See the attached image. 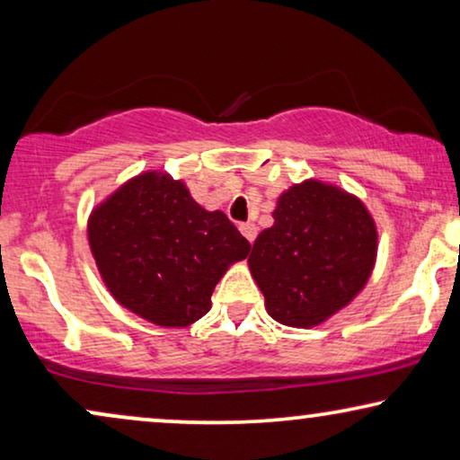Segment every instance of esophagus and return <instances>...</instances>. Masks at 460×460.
Wrapping results in <instances>:
<instances>
[{"mask_svg": "<svg viewBox=\"0 0 460 460\" xmlns=\"http://www.w3.org/2000/svg\"><path fill=\"white\" fill-rule=\"evenodd\" d=\"M238 228H241V234L247 238V241L253 244V241H255V236H257V228H255V224H241L238 226Z\"/></svg>", "mask_w": 460, "mask_h": 460, "instance_id": "esophagus-1", "label": "esophagus"}]
</instances>
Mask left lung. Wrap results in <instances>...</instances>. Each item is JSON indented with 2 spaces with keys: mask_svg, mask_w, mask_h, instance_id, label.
<instances>
[{
  "mask_svg": "<svg viewBox=\"0 0 460 460\" xmlns=\"http://www.w3.org/2000/svg\"><path fill=\"white\" fill-rule=\"evenodd\" d=\"M249 270L276 323L312 329L349 305L375 270L379 232L367 205L341 186L310 178L276 199Z\"/></svg>",
  "mask_w": 460,
  "mask_h": 460,
  "instance_id": "1",
  "label": "left lung"
}]
</instances>
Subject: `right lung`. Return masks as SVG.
<instances>
[{
  "mask_svg": "<svg viewBox=\"0 0 460 460\" xmlns=\"http://www.w3.org/2000/svg\"><path fill=\"white\" fill-rule=\"evenodd\" d=\"M104 287L125 310L184 329L211 310V293L251 244L222 211H207L184 180L148 169L123 181L87 217Z\"/></svg>",
  "mask_w": 460,
  "mask_h": 460,
  "instance_id": "obj_1",
  "label": "right lung"
}]
</instances>
